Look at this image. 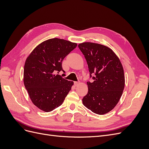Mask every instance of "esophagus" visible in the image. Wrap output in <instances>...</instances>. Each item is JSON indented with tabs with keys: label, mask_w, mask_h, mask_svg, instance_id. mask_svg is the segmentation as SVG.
Wrapping results in <instances>:
<instances>
[{
	"label": "esophagus",
	"mask_w": 149,
	"mask_h": 149,
	"mask_svg": "<svg viewBox=\"0 0 149 149\" xmlns=\"http://www.w3.org/2000/svg\"><path fill=\"white\" fill-rule=\"evenodd\" d=\"M79 84V82H78V81H74V84L75 86H78Z\"/></svg>",
	"instance_id": "obj_1"
}]
</instances>
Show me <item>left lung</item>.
<instances>
[{"label":"left lung","instance_id":"obj_1","mask_svg":"<svg viewBox=\"0 0 149 149\" xmlns=\"http://www.w3.org/2000/svg\"><path fill=\"white\" fill-rule=\"evenodd\" d=\"M78 47L86 60L90 78L94 80L87 82L88 92L83 98V104L94 113L106 114L114 109L123 94L125 85L123 65L115 53L106 46L84 42Z\"/></svg>","mask_w":149,"mask_h":149}]
</instances>
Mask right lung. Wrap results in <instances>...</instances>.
Returning a JSON list of instances; mask_svg holds the SVG:
<instances>
[{
	"mask_svg": "<svg viewBox=\"0 0 149 149\" xmlns=\"http://www.w3.org/2000/svg\"><path fill=\"white\" fill-rule=\"evenodd\" d=\"M76 46L63 39H49L39 44L26 58L25 87L31 101L42 111L50 112L61 106L71 89L73 82L56 73H64L62 61Z\"/></svg>",
	"mask_w": 149,
	"mask_h": 149,
	"instance_id": "add662e5",
	"label": "right lung"
}]
</instances>
